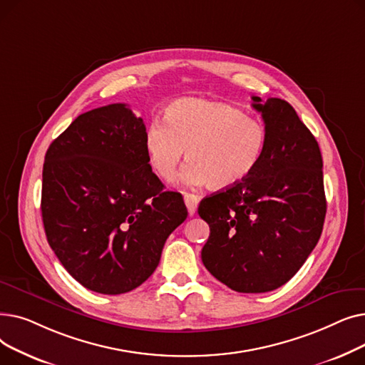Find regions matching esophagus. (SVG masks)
I'll list each match as a JSON object with an SVG mask.
<instances>
[{"instance_id": "esophagus-1", "label": "esophagus", "mask_w": 365, "mask_h": 365, "mask_svg": "<svg viewBox=\"0 0 365 365\" xmlns=\"http://www.w3.org/2000/svg\"><path fill=\"white\" fill-rule=\"evenodd\" d=\"M185 198V204L187 207V212H189V216H194L195 212H197V207H198V202H200V198L194 194H185L183 195Z\"/></svg>"}]
</instances>
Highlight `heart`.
Masks as SVG:
<instances>
[{"label":"heart","instance_id":"1","mask_svg":"<svg viewBox=\"0 0 365 365\" xmlns=\"http://www.w3.org/2000/svg\"><path fill=\"white\" fill-rule=\"evenodd\" d=\"M267 145L263 123L231 105L186 98L170 103L164 124L153 121L145 133V149L153 171L175 178L185 158L190 161L182 182L215 189L237 186L253 175Z\"/></svg>","mask_w":365,"mask_h":365}]
</instances>
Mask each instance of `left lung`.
I'll list each match as a JSON object with an SVG mask.
<instances>
[{"mask_svg":"<svg viewBox=\"0 0 365 365\" xmlns=\"http://www.w3.org/2000/svg\"><path fill=\"white\" fill-rule=\"evenodd\" d=\"M252 99L267 131L264 155L250 178L200 202L210 226L201 259L229 289L266 293L292 279L312 253L327 202L318 142L294 108Z\"/></svg>","mask_w":365,"mask_h":365,"instance_id":"8db88e82","label":"left lung"}]
</instances>
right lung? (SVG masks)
Listing matches in <instances>:
<instances>
[{
  "mask_svg": "<svg viewBox=\"0 0 365 365\" xmlns=\"http://www.w3.org/2000/svg\"><path fill=\"white\" fill-rule=\"evenodd\" d=\"M145 133L125 103H112L76 117L46 153L47 241L71 277L96 293L143 284L187 217L183 197L164 190L152 171Z\"/></svg>",
  "mask_w": 365,
  "mask_h": 365,
  "instance_id": "add662e5",
  "label": "right lung"
}]
</instances>
